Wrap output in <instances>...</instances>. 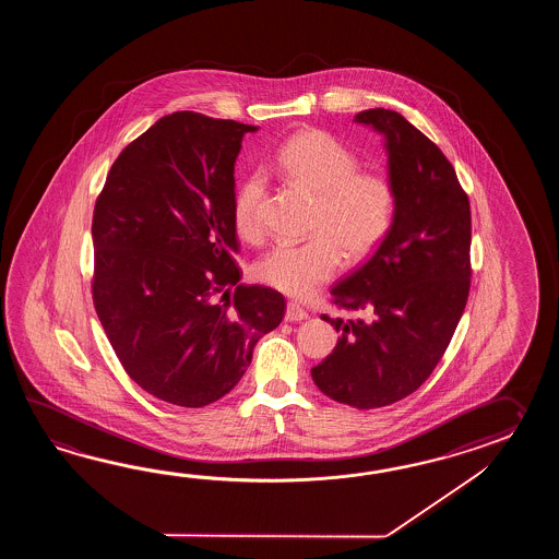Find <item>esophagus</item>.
Segmentation results:
<instances>
[{"mask_svg":"<svg viewBox=\"0 0 559 559\" xmlns=\"http://www.w3.org/2000/svg\"><path fill=\"white\" fill-rule=\"evenodd\" d=\"M304 320H308V311L304 308H299L297 304H287V309H285V321Z\"/></svg>","mask_w":559,"mask_h":559,"instance_id":"1","label":"esophagus"}]
</instances>
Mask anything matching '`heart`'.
Segmentation results:
<instances>
[{
  "instance_id": "1",
  "label": "heart",
  "mask_w": 559,
  "mask_h": 559,
  "mask_svg": "<svg viewBox=\"0 0 559 559\" xmlns=\"http://www.w3.org/2000/svg\"><path fill=\"white\" fill-rule=\"evenodd\" d=\"M275 167L289 183L313 195L311 238L282 241L255 265L263 284L292 297H306L328 284L342 265L361 262L392 229L397 195L390 178L361 171L357 155L328 131H297L280 147ZM265 178L251 174L234 193V226L248 241L262 239Z\"/></svg>"
}]
</instances>
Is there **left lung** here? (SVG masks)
<instances>
[{
	"instance_id": "8db88e82",
	"label": "left lung",
	"mask_w": 559,
	"mask_h": 559,
	"mask_svg": "<svg viewBox=\"0 0 559 559\" xmlns=\"http://www.w3.org/2000/svg\"><path fill=\"white\" fill-rule=\"evenodd\" d=\"M354 121L383 135L397 205L373 255L333 285V304L366 318L321 316L342 335L311 378L335 402L373 409L416 392L452 342L469 294L472 214L448 157L402 114L376 107Z\"/></svg>"
}]
</instances>
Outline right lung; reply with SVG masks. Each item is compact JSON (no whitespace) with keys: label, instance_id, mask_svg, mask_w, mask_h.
<instances>
[{"label":"right lung","instance_id":"1","mask_svg":"<svg viewBox=\"0 0 559 559\" xmlns=\"http://www.w3.org/2000/svg\"><path fill=\"white\" fill-rule=\"evenodd\" d=\"M255 130L166 116L119 154L95 202L97 318L131 380L167 404L203 407L231 392L284 320L280 292L238 284L234 166Z\"/></svg>","mask_w":559,"mask_h":559}]
</instances>
